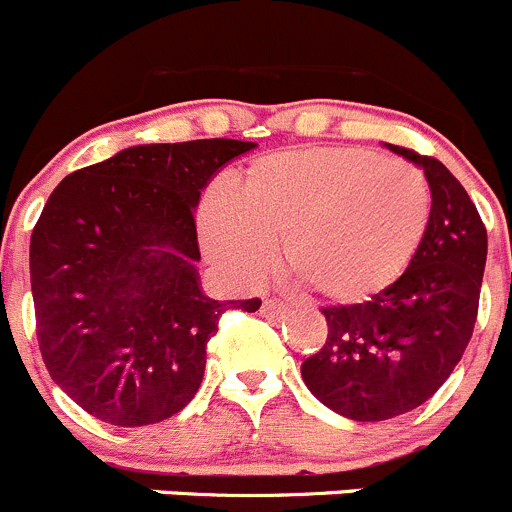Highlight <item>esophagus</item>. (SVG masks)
I'll return each mask as SVG.
<instances>
[{
    "mask_svg": "<svg viewBox=\"0 0 512 512\" xmlns=\"http://www.w3.org/2000/svg\"><path fill=\"white\" fill-rule=\"evenodd\" d=\"M261 313L266 318H271V321H283V318L291 313V308L286 306V303L281 301H271V298H266V301L261 303Z\"/></svg>",
    "mask_w": 512,
    "mask_h": 512,
    "instance_id": "obj_1",
    "label": "esophagus"
}]
</instances>
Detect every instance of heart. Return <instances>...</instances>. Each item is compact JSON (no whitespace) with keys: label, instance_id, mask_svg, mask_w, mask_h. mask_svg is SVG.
<instances>
[{"label":"heart","instance_id":"1","mask_svg":"<svg viewBox=\"0 0 512 512\" xmlns=\"http://www.w3.org/2000/svg\"><path fill=\"white\" fill-rule=\"evenodd\" d=\"M430 189L411 164L356 146L266 156L239 191L209 201L201 234L209 256L244 281L276 263L341 306L371 301L406 273L426 239Z\"/></svg>","mask_w":512,"mask_h":512}]
</instances>
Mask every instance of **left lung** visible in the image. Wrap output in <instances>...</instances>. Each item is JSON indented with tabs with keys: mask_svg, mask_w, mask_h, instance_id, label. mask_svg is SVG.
I'll return each mask as SVG.
<instances>
[{
	"mask_svg": "<svg viewBox=\"0 0 512 512\" xmlns=\"http://www.w3.org/2000/svg\"><path fill=\"white\" fill-rule=\"evenodd\" d=\"M386 146L426 174V239L388 291L323 308L328 338L301 363L323 406L363 423L403 416L448 381L473 336L488 256V234L460 181L433 156Z\"/></svg>",
	"mask_w": 512,
	"mask_h": 512,
	"instance_id": "1",
	"label": "left lung"
}]
</instances>
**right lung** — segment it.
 Returning <instances> with one entry per match:
<instances>
[{"label":"right lung","instance_id":"add662e5","mask_svg":"<svg viewBox=\"0 0 512 512\" xmlns=\"http://www.w3.org/2000/svg\"><path fill=\"white\" fill-rule=\"evenodd\" d=\"M256 144H139L69 174L29 244L37 341L52 381L99 421L151 426L191 403L226 308L201 291L194 211Z\"/></svg>","mask_w":512,"mask_h":512}]
</instances>
